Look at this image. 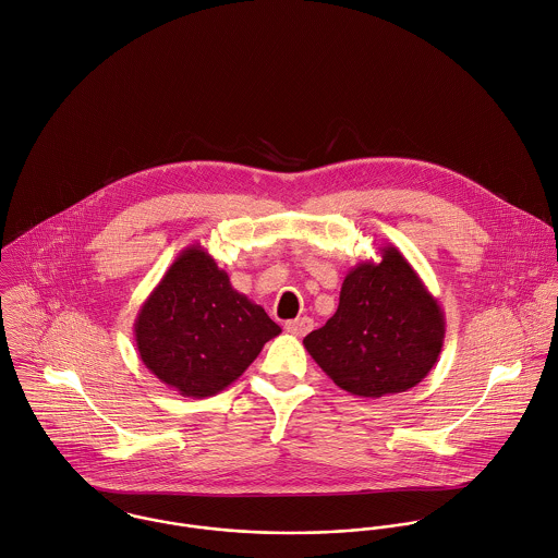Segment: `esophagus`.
Here are the masks:
<instances>
[{
  "mask_svg": "<svg viewBox=\"0 0 558 558\" xmlns=\"http://www.w3.org/2000/svg\"><path fill=\"white\" fill-rule=\"evenodd\" d=\"M313 330V319L311 317H300L293 322H287V332L295 336H306Z\"/></svg>",
  "mask_w": 558,
  "mask_h": 558,
  "instance_id": "34e87169",
  "label": "esophagus"
}]
</instances>
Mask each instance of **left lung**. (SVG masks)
I'll return each instance as SVG.
<instances>
[{"label": "left lung", "mask_w": 558, "mask_h": 558, "mask_svg": "<svg viewBox=\"0 0 558 558\" xmlns=\"http://www.w3.org/2000/svg\"><path fill=\"white\" fill-rule=\"evenodd\" d=\"M357 263L342 280L328 324L304 338L338 388L379 399L421 384L445 344V311L395 247Z\"/></svg>", "instance_id": "left-lung-1"}]
</instances>
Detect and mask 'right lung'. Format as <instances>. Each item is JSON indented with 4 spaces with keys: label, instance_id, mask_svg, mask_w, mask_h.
Here are the masks:
<instances>
[{
    "label": "right lung",
    "instance_id": "add662e5",
    "mask_svg": "<svg viewBox=\"0 0 558 558\" xmlns=\"http://www.w3.org/2000/svg\"><path fill=\"white\" fill-rule=\"evenodd\" d=\"M133 332L157 379L183 397L205 399L239 379L282 330L232 289L203 245H190L142 304Z\"/></svg>",
    "mask_w": 558,
    "mask_h": 558
}]
</instances>
